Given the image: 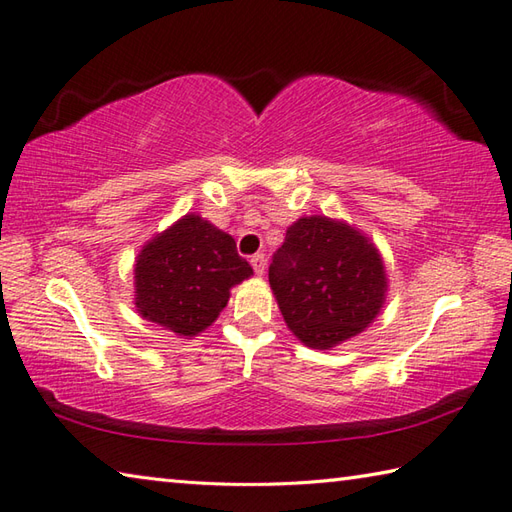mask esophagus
I'll list each match as a JSON object with an SVG mask.
<instances>
[{"label":"esophagus","instance_id":"1","mask_svg":"<svg viewBox=\"0 0 512 512\" xmlns=\"http://www.w3.org/2000/svg\"><path fill=\"white\" fill-rule=\"evenodd\" d=\"M250 266H253L255 275H264V270H266V257H264V253H257V255L250 257Z\"/></svg>","mask_w":512,"mask_h":512}]
</instances>
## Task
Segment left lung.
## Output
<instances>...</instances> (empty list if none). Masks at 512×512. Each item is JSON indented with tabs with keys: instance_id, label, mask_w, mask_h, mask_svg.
<instances>
[{
	"instance_id": "obj_1",
	"label": "left lung",
	"mask_w": 512,
	"mask_h": 512,
	"mask_svg": "<svg viewBox=\"0 0 512 512\" xmlns=\"http://www.w3.org/2000/svg\"><path fill=\"white\" fill-rule=\"evenodd\" d=\"M268 281L286 325L312 350H332L369 328L389 286L372 239L325 215L288 226Z\"/></svg>"
}]
</instances>
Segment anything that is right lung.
I'll list each match as a JSON object with an SVG mask.
<instances>
[{"label":"right lung","instance_id":"obj_1","mask_svg":"<svg viewBox=\"0 0 512 512\" xmlns=\"http://www.w3.org/2000/svg\"><path fill=\"white\" fill-rule=\"evenodd\" d=\"M253 275L235 239L198 213L151 237L134 264V303L143 319L178 336H198L220 317L231 288Z\"/></svg>","mask_w":512,"mask_h":512}]
</instances>
